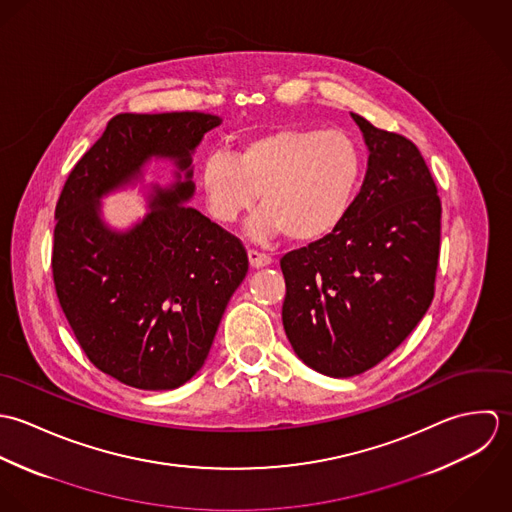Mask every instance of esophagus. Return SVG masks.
Segmentation results:
<instances>
[{
    "mask_svg": "<svg viewBox=\"0 0 512 512\" xmlns=\"http://www.w3.org/2000/svg\"><path fill=\"white\" fill-rule=\"evenodd\" d=\"M247 257H249V263H251L253 269H261V267L271 265V257L265 255V253H259V251H255V249H249V251H247Z\"/></svg>",
    "mask_w": 512,
    "mask_h": 512,
    "instance_id": "esophagus-1",
    "label": "esophagus"
}]
</instances>
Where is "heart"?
Segmentation results:
<instances>
[{"label":"heart","mask_w":512,"mask_h":512,"mask_svg":"<svg viewBox=\"0 0 512 512\" xmlns=\"http://www.w3.org/2000/svg\"><path fill=\"white\" fill-rule=\"evenodd\" d=\"M364 170L362 150L342 130L277 128L245 138L235 154L211 150L200 184L211 217L223 225L261 209L249 221L253 239L287 233L310 243L330 235L350 211Z\"/></svg>","instance_id":"obj_1"}]
</instances>
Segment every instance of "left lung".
I'll list each match as a JSON object with an SVG mask.
<instances>
[{"label": "left lung", "mask_w": 512, "mask_h": 512, "mask_svg": "<svg viewBox=\"0 0 512 512\" xmlns=\"http://www.w3.org/2000/svg\"><path fill=\"white\" fill-rule=\"evenodd\" d=\"M368 170L344 221L281 259L283 326L312 370L350 378L392 354L433 301L441 202L417 146L360 114Z\"/></svg>", "instance_id": "obj_1"}]
</instances>
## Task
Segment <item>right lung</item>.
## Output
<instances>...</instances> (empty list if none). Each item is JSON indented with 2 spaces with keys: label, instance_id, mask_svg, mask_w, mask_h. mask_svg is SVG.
<instances>
[{
  "label": "right lung",
  "instance_id": "right-lung-1",
  "mask_svg": "<svg viewBox=\"0 0 512 512\" xmlns=\"http://www.w3.org/2000/svg\"><path fill=\"white\" fill-rule=\"evenodd\" d=\"M219 124V116L196 110L112 116L55 207L51 267L59 305L87 358L130 388L186 384L204 366L225 307L247 275L243 243L184 205L196 190L192 152ZM150 157L174 159L179 182L159 191L132 230L112 232L98 200Z\"/></svg>",
  "mask_w": 512,
  "mask_h": 512
}]
</instances>
